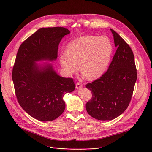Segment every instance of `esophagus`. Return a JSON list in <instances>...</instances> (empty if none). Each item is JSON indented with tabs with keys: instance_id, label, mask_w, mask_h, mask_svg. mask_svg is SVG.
I'll return each mask as SVG.
<instances>
[{
	"instance_id": "obj_1",
	"label": "esophagus",
	"mask_w": 152,
	"mask_h": 152,
	"mask_svg": "<svg viewBox=\"0 0 152 152\" xmlns=\"http://www.w3.org/2000/svg\"><path fill=\"white\" fill-rule=\"evenodd\" d=\"M82 87V84L81 83H80V82H77L76 84V88L79 89V88H80Z\"/></svg>"
}]
</instances>
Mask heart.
<instances>
[{
    "label": "heart",
    "instance_id": "obj_1",
    "mask_svg": "<svg viewBox=\"0 0 152 152\" xmlns=\"http://www.w3.org/2000/svg\"><path fill=\"white\" fill-rule=\"evenodd\" d=\"M112 53V44L108 37L82 36L68 43L66 53L59 55V62L68 75L77 70L79 63L83 76L95 79L107 70Z\"/></svg>",
    "mask_w": 152,
    "mask_h": 152
}]
</instances>
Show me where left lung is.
<instances>
[{"mask_svg":"<svg viewBox=\"0 0 152 152\" xmlns=\"http://www.w3.org/2000/svg\"><path fill=\"white\" fill-rule=\"evenodd\" d=\"M113 34L117 50L106 73L88 83L91 99L86 104L88 113L101 121H110L121 115L131 101L137 72L134 58L130 46L116 31Z\"/></svg>","mask_w":152,"mask_h":152,"instance_id":"1","label":"left lung"}]
</instances>
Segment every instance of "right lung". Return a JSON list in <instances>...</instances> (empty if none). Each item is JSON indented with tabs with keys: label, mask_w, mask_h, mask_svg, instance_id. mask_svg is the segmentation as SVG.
<instances>
[{
	"label": "right lung",
	"mask_w": 152,
	"mask_h": 152,
	"mask_svg": "<svg viewBox=\"0 0 152 152\" xmlns=\"http://www.w3.org/2000/svg\"><path fill=\"white\" fill-rule=\"evenodd\" d=\"M70 33L64 27L41 28L20 45L12 72L19 104L31 117L41 121L56 119L64 112L63 99L75 89L72 78L60 76L50 63L58 57L62 37Z\"/></svg>",
	"instance_id": "right-lung-1"
}]
</instances>
